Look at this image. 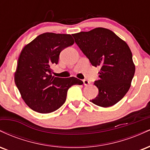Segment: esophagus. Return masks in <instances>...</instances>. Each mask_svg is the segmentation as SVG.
<instances>
[{
    "instance_id": "1",
    "label": "esophagus",
    "mask_w": 150,
    "mask_h": 150,
    "mask_svg": "<svg viewBox=\"0 0 150 150\" xmlns=\"http://www.w3.org/2000/svg\"><path fill=\"white\" fill-rule=\"evenodd\" d=\"M83 83L85 85H87L89 84V82L87 80H83Z\"/></svg>"
}]
</instances>
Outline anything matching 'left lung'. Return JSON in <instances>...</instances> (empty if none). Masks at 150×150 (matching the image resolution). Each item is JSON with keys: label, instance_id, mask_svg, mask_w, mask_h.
Here are the masks:
<instances>
[{"label": "left lung", "instance_id": "left-lung-1", "mask_svg": "<svg viewBox=\"0 0 150 150\" xmlns=\"http://www.w3.org/2000/svg\"><path fill=\"white\" fill-rule=\"evenodd\" d=\"M75 42L93 66H100L99 89L93 104L108 107L123 99L130 87L135 71L128 44L112 31L99 27L73 34Z\"/></svg>", "mask_w": 150, "mask_h": 150}]
</instances>
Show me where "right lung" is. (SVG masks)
Returning a JSON list of instances; mask_svg holds the SVG:
<instances>
[{"label": "right lung", "mask_w": 150, "mask_h": 150, "mask_svg": "<svg viewBox=\"0 0 150 150\" xmlns=\"http://www.w3.org/2000/svg\"><path fill=\"white\" fill-rule=\"evenodd\" d=\"M74 44L70 34L44 33L26 45L18 60L15 82L26 104L34 111L48 113L59 108L66 100L68 89L81 85L75 77L61 78L52 75L60 53Z\"/></svg>", "instance_id": "add662e5"}]
</instances>
